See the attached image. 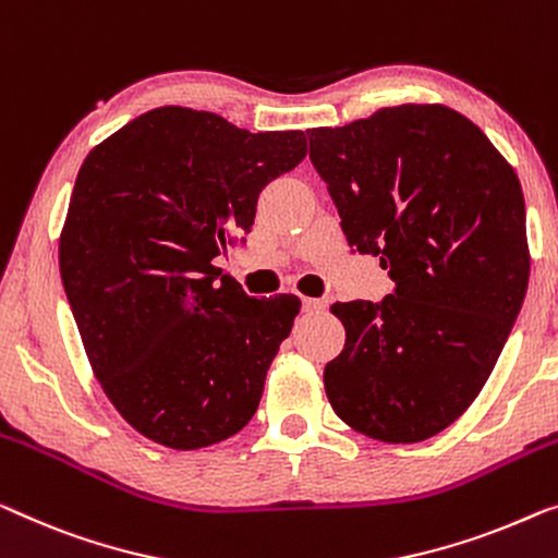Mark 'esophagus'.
Instances as JSON below:
<instances>
[{"instance_id":"obj_1","label":"esophagus","mask_w":558,"mask_h":558,"mask_svg":"<svg viewBox=\"0 0 558 558\" xmlns=\"http://www.w3.org/2000/svg\"><path fill=\"white\" fill-rule=\"evenodd\" d=\"M328 307L326 298H303V311L305 313H323Z\"/></svg>"}]
</instances>
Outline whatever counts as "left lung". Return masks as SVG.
<instances>
[{
  "mask_svg": "<svg viewBox=\"0 0 558 558\" xmlns=\"http://www.w3.org/2000/svg\"><path fill=\"white\" fill-rule=\"evenodd\" d=\"M307 135L348 245L380 255L396 282L380 303L330 307L345 345L323 371L328 401L363 436L418 444L476 401L521 311V182L446 105L384 107Z\"/></svg>",
  "mask_w": 558,
  "mask_h": 558,
  "instance_id": "8db88e82",
  "label": "left lung"
}]
</instances>
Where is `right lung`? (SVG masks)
Masks as SVG:
<instances>
[{
    "label": "right lung",
    "instance_id": "right-lung-1",
    "mask_svg": "<svg viewBox=\"0 0 558 558\" xmlns=\"http://www.w3.org/2000/svg\"><path fill=\"white\" fill-rule=\"evenodd\" d=\"M307 153L301 130H240L157 107L82 162L60 272L93 373L137 434L174 451L247 426L301 311L251 298L213 257L251 232L260 190Z\"/></svg>",
    "mask_w": 558,
    "mask_h": 558
}]
</instances>
